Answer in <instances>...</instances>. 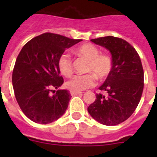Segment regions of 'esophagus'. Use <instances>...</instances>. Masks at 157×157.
<instances>
[{
  "instance_id": "obj_1",
  "label": "esophagus",
  "mask_w": 157,
  "mask_h": 157,
  "mask_svg": "<svg viewBox=\"0 0 157 157\" xmlns=\"http://www.w3.org/2000/svg\"><path fill=\"white\" fill-rule=\"evenodd\" d=\"M70 94H71V96H75V95H77V94H81L82 92L81 91H72L71 90L70 91Z\"/></svg>"
}]
</instances>
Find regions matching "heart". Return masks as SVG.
<instances>
[{"label": "heart", "instance_id": "obj_1", "mask_svg": "<svg viewBox=\"0 0 157 157\" xmlns=\"http://www.w3.org/2000/svg\"><path fill=\"white\" fill-rule=\"evenodd\" d=\"M76 54L89 60L86 71L90 73L84 75H76L67 81V88L72 91H81L92 87L96 83V76L103 79L109 75L112 68V61L107 54H100V51L95 45L86 44L77 48ZM58 66L60 72L64 76H71L72 61L71 54L63 52L60 55L58 61Z\"/></svg>", "mask_w": 157, "mask_h": 157}]
</instances>
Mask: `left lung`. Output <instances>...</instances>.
Returning <instances> with one entry per match:
<instances>
[{
    "mask_svg": "<svg viewBox=\"0 0 157 157\" xmlns=\"http://www.w3.org/2000/svg\"><path fill=\"white\" fill-rule=\"evenodd\" d=\"M91 41L109 50L112 68L99 87L105 94H96L88 112L105 125L121 124L134 113L141 99L144 85L141 60L135 49L121 38L108 36Z\"/></svg>",
    "mask_w": 157,
    "mask_h": 157,
    "instance_id": "1",
    "label": "left lung"
}]
</instances>
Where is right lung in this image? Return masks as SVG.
<instances>
[{
	"label": "right lung",
	"instance_id": "right-lung-1",
	"mask_svg": "<svg viewBox=\"0 0 157 157\" xmlns=\"http://www.w3.org/2000/svg\"><path fill=\"white\" fill-rule=\"evenodd\" d=\"M82 40L44 33L29 40L17 57L12 75L16 100L26 117L49 124L65 113L71 94L67 90L50 91L63 83L58 66L63 53Z\"/></svg>",
	"mask_w": 157,
	"mask_h": 157
}]
</instances>
